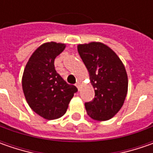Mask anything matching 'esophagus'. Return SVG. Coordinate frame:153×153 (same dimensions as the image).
<instances>
[{
	"label": "esophagus",
	"mask_w": 153,
	"mask_h": 153,
	"mask_svg": "<svg viewBox=\"0 0 153 153\" xmlns=\"http://www.w3.org/2000/svg\"><path fill=\"white\" fill-rule=\"evenodd\" d=\"M76 88H78V90L80 89V82H77L76 84Z\"/></svg>",
	"instance_id": "esophagus-1"
}]
</instances>
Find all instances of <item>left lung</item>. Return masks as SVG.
<instances>
[{"instance_id": "1", "label": "left lung", "mask_w": 153, "mask_h": 153, "mask_svg": "<svg viewBox=\"0 0 153 153\" xmlns=\"http://www.w3.org/2000/svg\"><path fill=\"white\" fill-rule=\"evenodd\" d=\"M77 51L95 92L94 99L85 103L87 113L94 120H109L120 111L127 96L125 66L114 51L100 42L78 44Z\"/></svg>"}]
</instances>
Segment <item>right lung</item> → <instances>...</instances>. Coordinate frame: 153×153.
<instances>
[{
    "instance_id": "right-lung-1",
    "label": "right lung",
    "mask_w": 153,
    "mask_h": 153,
    "mask_svg": "<svg viewBox=\"0 0 153 153\" xmlns=\"http://www.w3.org/2000/svg\"><path fill=\"white\" fill-rule=\"evenodd\" d=\"M65 43L45 42L34 51L22 76V88L33 111L47 120L61 117L77 88L57 73L54 59L65 48Z\"/></svg>"
}]
</instances>
